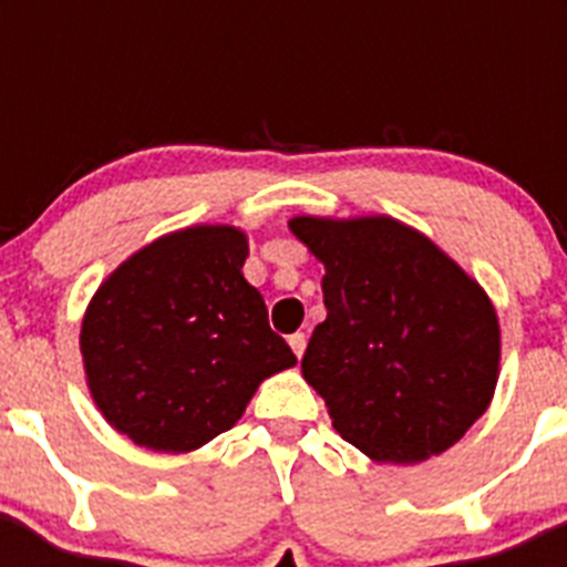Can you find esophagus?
Instances as JSON below:
<instances>
[{"instance_id": "esophagus-1", "label": "esophagus", "mask_w": 567, "mask_h": 567, "mask_svg": "<svg viewBox=\"0 0 567 567\" xmlns=\"http://www.w3.org/2000/svg\"><path fill=\"white\" fill-rule=\"evenodd\" d=\"M289 346H292V352L298 354V360H300V358H303V352H307V334H303V332L289 334Z\"/></svg>"}]
</instances>
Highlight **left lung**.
I'll use <instances>...</instances> for the list:
<instances>
[{
    "instance_id": "left-lung-1",
    "label": "left lung",
    "mask_w": 567,
    "mask_h": 567,
    "mask_svg": "<svg viewBox=\"0 0 567 567\" xmlns=\"http://www.w3.org/2000/svg\"><path fill=\"white\" fill-rule=\"evenodd\" d=\"M289 229L327 267V320L300 369L340 437L378 463L452 449L497 385L499 323L488 295L425 235L385 215H303Z\"/></svg>"
}]
</instances>
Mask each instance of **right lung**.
<instances>
[{"label":"right lung","instance_id":"obj_1","mask_svg":"<svg viewBox=\"0 0 567 567\" xmlns=\"http://www.w3.org/2000/svg\"><path fill=\"white\" fill-rule=\"evenodd\" d=\"M247 235L189 227L124 260L90 300L82 354L115 432L153 452H193L229 432L258 383L295 365L247 284Z\"/></svg>","mask_w":567,"mask_h":567}]
</instances>
